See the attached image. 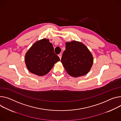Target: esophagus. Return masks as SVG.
<instances>
[{
    "instance_id": "34e87169",
    "label": "esophagus",
    "mask_w": 121,
    "mask_h": 121,
    "mask_svg": "<svg viewBox=\"0 0 121 121\" xmlns=\"http://www.w3.org/2000/svg\"><path fill=\"white\" fill-rule=\"evenodd\" d=\"M58 56L59 57V58H60V59H61V57H62V54H61V53H60V54H58Z\"/></svg>"
}]
</instances>
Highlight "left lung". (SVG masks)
<instances>
[{
    "label": "left lung",
    "mask_w": 121,
    "mask_h": 121,
    "mask_svg": "<svg viewBox=\"0 0 121 121\" xmlns=\"http://www.w3.org/2000/svg\"><path fill=\"white\" fill-rule=\"evenodd\" d=\"M93 60L92 53L82 42L74 40L65 43L61 61L71 76L78 77L87 74L92 67Z\"/></svg>",
    "instance_id": "left-lung-1"
}]
</instances>
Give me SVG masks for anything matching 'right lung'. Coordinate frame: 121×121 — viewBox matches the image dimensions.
I'll return each instance as SVG.
<instances>
[{
    "instance_id": "right-lung-1",
    "label": "right lung",
    "mask_w": 121,
    "mask_h": 121,
    "mask_svg": "<svg viewBox=\"0 0 121 121\" xmlns=\"http://www.w3.org/2000/svg\"><path fill=\"white\" fill-rule=\"evenodd\" d=\"M25 60L30 72L43 76L50 72L60 58L54 52L52 44L48 39H43L33 44L26 53Z\"/></svg>"
}]
</instances>
